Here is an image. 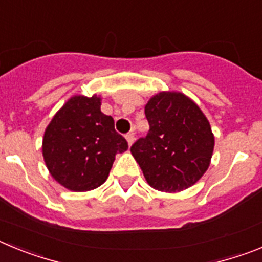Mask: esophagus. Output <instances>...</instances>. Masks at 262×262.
<instances>
[{"mask_svg":"<svg viewBox=\"0 0 262 262\" xmlns=\"http://www.w3.org/2000/svg\"><path fill=\"white\" fill-rule=\"evenodd\" d=\"M126 140H127V143H128V145H133L134 140H135V134H134V131H129V133L127 134Z\"/></svg>","mask_w":262,"mask_h":262,"instance_id":"obj_1","label":"esophagus"}]
</instances>
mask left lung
Wrapping results in <instances>:
<instances>
[{
	"label": "left lung",
	"instance_id": "8db88e82",
	"mask_svg": "<svg viewBox=\"0 0 262 262\" xmlns=\"http://www.w3.org/2000/svg\"><path fill=\"white\" fill-rule=\"evenodd\" d=\"M149 131L131 154L148 185L177 193L193 186L207 170L214 134L198 105L180 92H160L145 105Z\"/></svg>",
	"mask_w": 262,
	"mask_h": 262
}]
</instances>
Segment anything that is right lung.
<instances>
[{
	"label": "right lung",
	"mask_w": 262,
	"mask_h": 262,
	"mask_svg": "<svg viewBox=\"0 0 262 262\" xmlns=\"http://www.w3.org/2000/svg\"><path fill=\"white\" fill-rule=\"evenodd\" d=\"M114 119L101 111V97L75 96L57 111L43 136V157L60 185L72 191L101 186L115 155L127 151Z\"/></svg>",
	"instance_id": "right-lung-1"
}]
</instances>
